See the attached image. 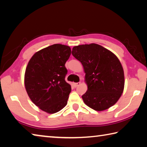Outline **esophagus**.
<instances>
[{"instance_id": "esophagus-1", "label": "esophagus", "mask_w": 147, "mask_h": 147, "mask_svg": "<svg viewBox=\"0 0 147 147\" xmlns=\"http://www.w3.org/2000/svg\"><path fill=\"white\" fill-rule=\"evenodd\" d=\"M81 84V83L80 82H77V83H73V86L74 87H78V85H80Z\"/></svg>"}]
</instances>
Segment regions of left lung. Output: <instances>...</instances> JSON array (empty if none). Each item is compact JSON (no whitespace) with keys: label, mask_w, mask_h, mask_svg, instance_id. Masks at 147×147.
Instances as JSON below:
<instances>
[{"label":"left lung","mask_w":147,"mask_h":147,"mask_svg":"<svg viewBox=\"0 0 147 147\" xmlns=\"http://www.w3.org/2000/svg\"><path fill=\"white\" fill-rule=\"evenodd\" d=\"M72 55L82 63L88 89L82 99L95 111L106 110L115 104L123 91V69L118 57L96 44L74 46Z\"/></svg>","instance_id":"left-lung-1"}]
</instances>
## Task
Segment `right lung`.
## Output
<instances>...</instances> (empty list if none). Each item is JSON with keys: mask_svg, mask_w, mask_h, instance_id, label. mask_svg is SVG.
Instances as JSON below:
<instances>
[{"mask_svg": "<svg viewBox=\"0 0 147 147\" xmlns=\"http://www.w3.org/2000/svg\"><path fill=\"white\" fill-rule=\"evenodd\" d=\"M71 48L53 44L36 52L29 61L24 76L29 98L43 111L53 114L67 103L71 87L65 80V62Z\"/></svg>", "mask_w": 147, "mask_h": 147, "instance_id": "right-lung-1", "label": "right lung"}]
</instances>
